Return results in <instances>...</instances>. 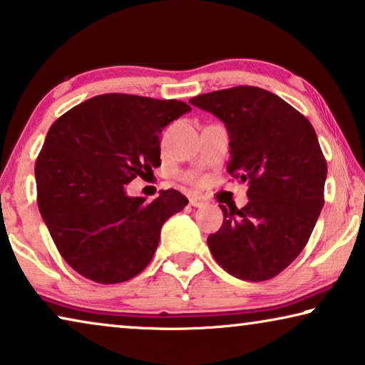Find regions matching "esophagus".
Returning a JSON list of instances; mask_svg holds the SVG:
<instances>
[{"instance_id": "obj_1", "label": "esophagus", "mask_w": 365, "mask_h": 365, "mask_svg": "<svg viewBox=\"0 0 365 365\" xmlns=\"http://www.w3.org/2000/svg\"><path fill=\"white\" fill-rule=\"evenodd\" d=\"M190 205L195 206V208H201V206L206 205V201L200 197H190Z\"/></svg>"}]
</instances>
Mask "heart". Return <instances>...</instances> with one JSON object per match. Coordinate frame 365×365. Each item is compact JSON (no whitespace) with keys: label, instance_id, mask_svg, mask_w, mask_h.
<instances>
[{"label":"heart","instance_id":"b5f03b06","mask_svg":"<svg viewBox=\"0 0 365 365\" xmlns=\"http://www.w3.org/2000/svg\"><path fill=\"white\" fill-rule=\"evenodd\" d=\"M183 180L188 183H200V177H198V173H195V172H185Z\"/></svg>","mask_w":365,"mask_h":365}]
</instances>
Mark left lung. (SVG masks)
Wrapping results in <instances>:
<instances>
[{
  "label": "left lung",
  "mask_w": 365,
  "mask_h": 365,
  "mask_svg": "<svg viewBox=\"0 0 365 365\" xmlns=\"http://www.w3.org/2000/svg\"><path fill=\"white\" fill-rule=\"evenodd\" d=\"M230 133L227 173L247 183L249 203L226 208L208 247L227 274L247 282L274 279L307 246L324 205L328 165L312 123L280 96L232 86L190 100Z\"/></svg>",
  "instance_id": "8db88e82"
}]
</instances>
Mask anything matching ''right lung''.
<instances>
[{
	"mask_svg": "<svg viewBox=\"0 0 365 365\" xmlns=\"http://www.w3.org/2000/svg\"><path fill=\"white\" fill-rule=\"evenodd\" d=\"M192 111L178 100L108 93L68 110L48 129L36 160L37 206L70 267L96 284L140 274L162 225L187 206L177 190L128 197L126 185L160 167L159 134Z\"/></svg>",
	"mask_w": 365,
	"mask_h": 365,
	"instance_id": "add662e5",
	"label": "right lung"
}]
</instances>
